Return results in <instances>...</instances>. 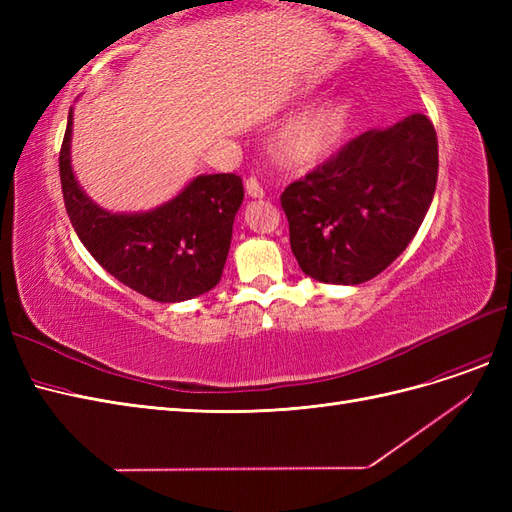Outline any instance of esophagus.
Returning <instances> with one entry per match:
<instances>
[{
	"mask_svg": "<svg viewBox=\"0 0 512 512\" xmlns=\"http://www.w3.org/2000/svg\"><path fill=\"white\" fill-rule=\"evenodd\" d=\"M245 192H247V196H252V198H262V196H265V190H262V185H260V181L256 177H247L245 179Z\"/></svg>",
	"mask_w": 512,
	"mask_h": 512,
	"instance_id": "1",
	"label": "esophagus"
}]
</instances>
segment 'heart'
Instances as JSON below:
<instances>
[{"instance_id":"1","label":"heart","mask_w":512,"mask_h":512,"mask_svg":"<svg viewBox=\"0 0 512 512\" xmlns=\"http://www.w3.org/2000/svg\"><path fill=\"white\" fill-rule=\"evenodd\" d=\"M352 108L346 100H327L282 132L277 149L294 166H312L333 156L350 126Z\"/></svg>"}]
</instances>
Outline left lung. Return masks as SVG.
I'll return each mask as SVG.
<instances>
[{
	"instance_id": "8db88e82",
	"label": "left lung",
	"mask_w": 512,
	"mask_h": 512,
	"mask_svg": "<svg viewBox=\"0 0 512 512\" xmlns=\"http://www.w3.org/2000/svg\"><path fill=\"white\" fill-rule=\"evenodd\" d=\"M438 181V136L414 113L352 138L280 196L305 275L363 284L406 250Z\"/></svg>"
}]
</instances>
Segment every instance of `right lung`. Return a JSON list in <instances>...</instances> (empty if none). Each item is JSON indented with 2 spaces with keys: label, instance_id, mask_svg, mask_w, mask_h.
Returning a JSON list of instances; mask_svg holds the SVG:
<instances>
[{
  "label": "right lung",
  "instance_id": "obj_1",
  "mask_svg": "<svg viewBox=\"0 0 512 512\" xmlns=\"http://www.w3.org/2000/svg\"><path fill=\"white\" fill-rule=\"evenodd\" d=\"M72 108L59 151L61 192L76 235L121 284L160 303L198 297L220 282L243 200L235 173L200 175L170 203L119 215L91 203L70 166Z\"/></svg>",
  "mask_w": 512,
  "mask_h": 512
}]
</instances>
